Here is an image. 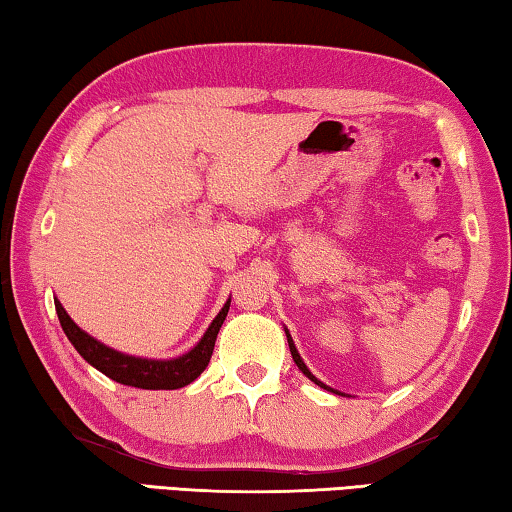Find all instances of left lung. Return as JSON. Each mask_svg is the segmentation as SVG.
Masks as SVG:
<instances>
[{
    "instance_id": "obj_1",
    "label": "left lung",
    "mask_w": 512,
    "mask_h": 512,
    "mask_svg": "<svg viewBox=\"0 0 512 512\" xmlns=\"http://www.w3.org/2000/svg\"><path fill=\"white\" fill-rule=\"evenodd\" d=\"M285 332H287V330H285ZM287 342H289V351H291V358H294V362H296V367H298L300 371H303V373H305V376L312 380V383H316V385H319V387H323V389H330V387H326V385H323V383H321V380H316V378L312 376V373H310V369H307V367H305V362H303V360H300V355H298V351H296V346H294V339H291V335H289V332H287Z\"/></svg>"
}]
</instances>
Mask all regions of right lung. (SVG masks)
I'll list each match as a JSON object with an SVG mask.
<instances>
[{
    "label": "right lung",
    "instance_id": "add662e5",
    "mask_svg": "<svg viewBox=\"0 0 512 512\" xmlns=\"http://www.w3.org/2000/svg\"><path fill=\"white\" fill-rule=\"evenodd\" d=\"M56 314H59L61 328L66 332L72 346L77 348V353L84 358L88 364H93L97 371H102L104 376L116 380L120 385L129 387H141V389H180L196 380L205 367L209 364V358L214 353L216 335L221 330L227 310H230V300L223 305V310L218 312L212 326L207 328L205 337L200 339L198 346L189 351L182 358L177 360H141L132 358V355H123L113 348L104 346L86 335L75 321L70 319L68 312L63 310V305L54 298Z\"/></svg>",
    "mask_w": 512,
    "mask_h": 512
}]
</instances>
